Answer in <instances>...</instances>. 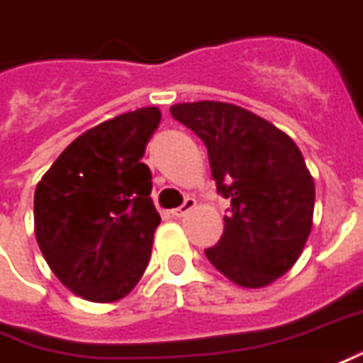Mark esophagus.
<instances>
[{
  "label": "esophagus",
  "mask_w": 363,
  "mask_h": 363,
  "mask_svg": "<svg viewBox=\"0 0 363 363\" xmlns=\"http://www.w3.org/2000/svg\"><path fill=\"white\" fill-rule=\"evenodd\" d=\"M194 206H196V200H194V199H184V202H182V206L171 210V214H173L174 218L186 216L190 210H194Z\"/></svg>",
  "instance_id": "esophagus-1"
}]
</instances>
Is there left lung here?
Instances as JSON below:
<instances>
[{
    "instance_id": "left-lung-1",
    "label": "left lung",
    "mask_w": 363,
    "mask_h": 363,
    "mask_svg": "<svg viewBox=\"0 0 363 363\" xmlns=\"http://www.w3.org/2000/svg\"><path fill=\"white\" fill-rule=\"evenodd\" d=\"M171 113L204 141L218 192L230 199L224 234L204 250L208 261L240 287H267L295 265L313 228L314 181L303 153L234 104H174Z\"/></svg>"
}]
</instances>
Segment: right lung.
<instances>
[{"mask_svg": "<svg viewBox=\"0 0 363 363\" xmlns=\"http://www.w3.org/2000/svg\"><path fill=\"white\" fill-rule=\"evenodd\" d=\"M159 121L151 106L88 129L37 184L40 252L58 281L86 301H120L147 269L161 216L141 157Z\"/></svg>", "mask_w": 363, "mask_h": 363, "instance_id": "right-lung-1", "label": "right lung"}]
</instances>
